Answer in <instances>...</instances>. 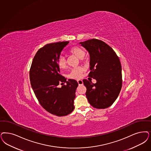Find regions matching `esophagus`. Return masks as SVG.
I'll use <instances>...</instances> for the list:
<instances>
[{"label": "esophagus", "mask_w": 151, "mask_h": 151, "mask_svg": "<svg viewBox=\"0 0 151 151\" xmlns=\"http://www.w3.org/2000/svg\"><path fill=\"white\" fill-rule=\"evenodd\" d=\"M78 84L79 85H83V81L82 80H77Z\"/></svg>", "instance_id": "obj_1"}]
</instances>
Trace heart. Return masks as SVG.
Masks as SVG:
<instances>
[{
	"label": "heart",
	"instance_id": "obj_1",
	"mask_svg": "<svg viewBox=\"0 0 151 151\" xmlns=\"http://www.w3.org/2000/svg\"><path fill=\"white\" fill-rule=\"evenodd\" d=\"M70 52L73 55L75 56L79 59H81V60L83 59V57H85L86 55V52L83 48L78 46L72 47L70 50ZM57 65L60 69L64 70L66 68L67 62L65 58L63 56L59 57L57 61ZM83 71V68L81 66L74 68L70 71V73L68 75V77L70 78H73V79H78V78H81Z\"/></svg>",
	"mask_w": 151,
	"mask_h": 151
}]
</instances>
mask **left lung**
<instances>
[{
	"mask_svg": "<svg viewBox=\"0 0 151 151\" xmlns=\"http://www.w3.org/2000/svg\"><path fill=\"white\" fill-rule=\"evenodd\" d=\"M90 57L88 77L95 83L83 79L88 103L96 109L109 107L118 98L122 86V66L116 53L104 42L91 39L80 42Z\"/></svg>",
	"mask_w": 151,
	"mask_h": 151,
	"instance_id": "left-lung-1",
	"label": "left lung"
}]
</instances>
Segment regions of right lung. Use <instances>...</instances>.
Masks as SVG:
<instances>
[{"mask_svg": "<svg viewBox=\"0 0 151 151\" xmlns=\"http://www.w3.org/2000/svg\"><path fill=\"white\" fill-rule=\"evenodd\" d=\"M68 41L47 44L37 52L32 63V88L42 106L53 115L63 116L73 111L78 82L62 76L57 61ZM66 83L67 85L63 83ZM61 84V87L59 86Z\"/></svg>", "mask_w": 151, "mask_h": 151, "instance_id": "obj_1", "label": "right lung"}]
</instances>
